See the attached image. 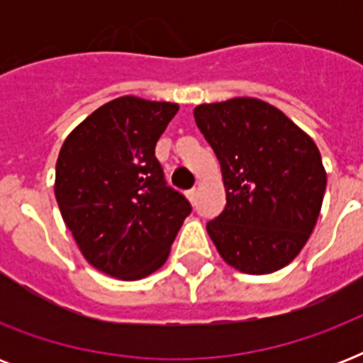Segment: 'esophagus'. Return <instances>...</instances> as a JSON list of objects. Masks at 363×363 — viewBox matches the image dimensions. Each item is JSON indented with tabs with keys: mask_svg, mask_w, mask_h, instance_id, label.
Here are the masks:
<instances>
[{
	"mask_svg": "<svg viewBox=\"0 0 363 363\" xmlns=\"http://www.w3.org/2000/svg\"><path fill=\"white\" fill-rule=\"evenodd\" d=\"M188 199H190V203H196V201H198V190H196V188L188 192Z\"/></svg>",
	"mask_w": 363,
	"mask_h": 363,
	"instance_id": "esophagus-1",
	"label": "esophagus"
}]
</instances>
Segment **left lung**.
Segmentation results:
<instances>
[{"label": "left lung", "instance_id": "8db88e82", "mask_svg": "<svg viewBox=\"0 0 363 363\" xmlns=\"http://www.w3.org/2000/svg\"><path fill=\"white\" fill-rule=\"evenodd\" d=\"M194 118L220 162L226 207L207 233L228 265L267 275L292 262L320 215V150L282 111L256 98L203 104Z\"/></svg>", "mask_w": 363, "mask_h": 363}]
</instances>
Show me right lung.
Masks as SVG:
<instances>
[{"mask_svg": "<svg viewBox=\"0 0 363 363\" xmlns=\"http://www.w3.org/2000/svg\"><path fill=\"white\" fill-rule=\"evenodd\" d=\"M179 105L122 96L65 137L54 194L65 226L90 265L121 281L158 271L190 215L164 181L154 148Z\"/></svg>", "mask_w": 363, "mask_h": 363, "instance_id": "right-lung-1", "label": "right lung"}]
</instances>
